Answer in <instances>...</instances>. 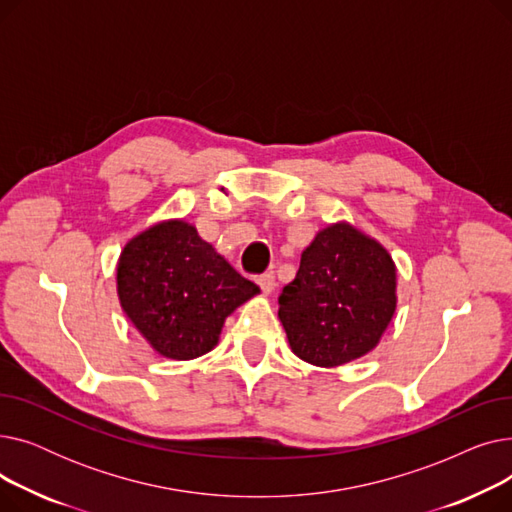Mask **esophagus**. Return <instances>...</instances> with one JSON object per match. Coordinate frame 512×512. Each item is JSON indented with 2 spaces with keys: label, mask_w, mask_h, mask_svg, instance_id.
Masks as SVG:
<instances>
[{
  "label": "esophagus",
  "mask_w": 512,
  "mask_h": 512,
  "mask_svg": "<svg viewBox=\"0 0 512 512\" xmlns=\"http://www.w3.org/2000/svg\"><path fill=\"white\" fill-rule=\"evenodd\" d=\"M257 284L261 286V290H263L265 294H272L274 288H276V278H274L272 272H267V274L257 276Z\"/></svg>",
  "instance_id": "34e87169"
}]
</instances>
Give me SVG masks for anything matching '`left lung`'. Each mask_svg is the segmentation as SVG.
Instances as JSON below:
<instances>
[{"label":"left lung","instance_id":"8db88e82","mask_svg":"<svg viewBox=\"0 0 512 512\" xmlns=\"http://www.w3.org/2000/svg\"><path fill=\"white\" fill-rule=\"evenodd\" d=\"M278 305L294 355L317 367L359 359L380 342L396 309L392 257L353 226H328L303 251Z\"/></svg>","mask_w":512,"mask_h":512}]
</instances>
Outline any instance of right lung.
I'll return each mask as SVG.
<instances>
[{"instance_id": "right-lung-1", "label": "right lung", "mask_w": 512, "mask_h": 512, "mask_svg": "<svg viewBox=\"0 0 512 512\" xmlns=\"http://www.w3.org/2000/svg\"><path fill=\"white\" fill-rule=\"evenodd\" d=\"M257 292V284L242 278L182 220L134 236L118 261L124 313L168 359L209 353L226 317Z\"/></svg>"}]
</instances>
